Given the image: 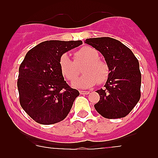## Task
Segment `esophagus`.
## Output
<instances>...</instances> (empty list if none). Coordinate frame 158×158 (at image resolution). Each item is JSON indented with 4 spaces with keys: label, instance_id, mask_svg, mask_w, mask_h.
Returning a JSON list of instances; mask_svg holds the SVG:
<instances>
[{
    "label": "esophagus",
    "instance_id": "obj_1",
    "mask_svg": "<svg viewBox=\"0 0 158 158\" xmlns=\"http://www.w3.org/2000/svg\"><path fill=\"white\" fill-rule=\"evenodd\" d=\"M79 93H80L81 94H82V95H88V94H89V92H88V91H80V92H79Z\"/></svg>",
    "mask_w": 158,
    "mask_h": 158
}]
</instances>
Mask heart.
I'll return each instance as SVG.
<instances>
[{
    "label": "heart",
    "mask_w": 158,
    "mask_h": 158,
    "mask_svg": "<svg viewBox=\"0 0 158 158\" xmlns=\"http://www.w3.org/2000/svg\"><path fill=\"white\" fill-rule=\"evenodd\" d=\"M82 72L85 73L73 85L80 89H88L95 85L97 82L103 83L109 76V66L105 62L99 59V53L91 47H84L74 53V61L67 54L61 55L58 65L62 76L69 81H74L79 75L78 65L85 63Z\"/></svg>",
    "instance_id": "obj_1"
}]
</instances>
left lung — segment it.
I'll return each mask as SVG.
<instances>
[{"label": "left lung", "instance_id": "1", "mask_svg": "<svg viewBox=\"0 0 158 158\" xmlns=\"http://www.w3.org/2000/svg\"><path fill=\"white\" fill-rule=\"evenodd\" d=\"M85 42L103 54L110 70L104 88L96 91L100 100L95 109L104 118H123L140 100L139 61L127 47L112 38H91Z\"/></svg>", "mask_w": 158, "mask_h": 158}]
</instances>
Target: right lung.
Masks as SVG:
<instances>
[{
	"label": "right lung",
	"instance_id": "add662e5",
	"mask_svg": "<svg viewBox=\"0 0 158 158\" xmlns=\"http://www.w3.org/2000/svg\"><path fill=\"white\" fill-rule=\"evenodd\" d=\"M81 44V40L43 42L31 49L19 65V103L38 123L50 125L63 120L79 96V92L64 81L58 60Z\"/></svg>",
	"mask_w": 158,
	"mask_h": 158
}]
</instances>
